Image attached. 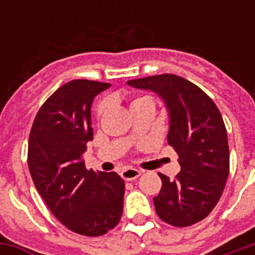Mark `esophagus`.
Segmentation results:
<instances>
[{
	"mask_svg": "<svg viewBox=\"0 0 255 255\" xmlns=\"http://www.w3.org/2000/svg\"><path fill=\"white\" fill-rule=\"evenodd\" d=\"M140 173L142 172L139 171V169H135V168H127V169H124L122 172V177L124 180H135V179H138L140 176Z\"/></svg>",
	"mask_w": 255,
	"mask_h": 255,
	"instance_id": "1",
	"label": "esophagus"
}]
</instances>
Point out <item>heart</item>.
Listing matches in <instances>:
<instances>
[{"mask_svg": "<svg viewBox=\"0 0 255 255\" xmlns=\"http://www.w3.org/2000/svg\"><path fill=\"white\" fill-rule=\"evenodd\" d=\"M144 101H150L149 97H140V98H136V100H133L132 102H131V108H133L135 105H138V104H142V102H144ZM102 111V105L98 108V112Z\"/></svg>", "mask_w": 255, "mask_h": 255, "instance_id": "obj_1", "label": "heart"}]
</instances>
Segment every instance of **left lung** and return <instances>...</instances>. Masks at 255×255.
<instances>
[{
    "mask_svg": "<svg viewBox=\"0 0 255 255\" xmlns=\"http://www.w3.org/2000/svg\"><path fill=\"white\" fill-rule=\"evenodd\" d=\"M127 84L162 100L169 119L166 139L182 166L175 180L160 175L162 187L153 198L155 212L175 227L195 224L219 202L230 173L227 129L219 108L198 86L172 73Z\"/></svg>",
    "mask_w": 255,
    "mask_h": 255,
    "instance_id": "left-lung-1",
    "label": "left lung"
}]
</instances>
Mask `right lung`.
Here are the masks:
<instances>
[{
  "instance_id": "right-lung-1",
  "label": "right lung",
  "mask_w": 255,
  "mask_h": 255,
  "mask_svg": "<svg viewBox=\"0 0 255 255\" xmlns=\"http://www.w3.org/2000/svg\"><path fill=\"white\" fill-rule=\"evenodd\" d=\"M109 83L78 79L56 90L38 111L28 140V168L36 190L68 230L101 236L122 219L124 180L116 172L87 171L93 140L91 105Z\"/></svg>"
}]
</instances>
